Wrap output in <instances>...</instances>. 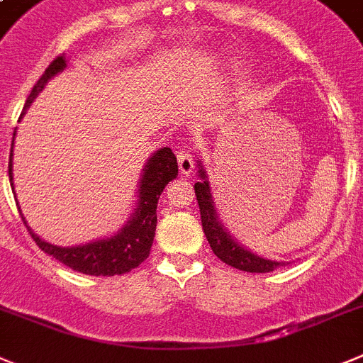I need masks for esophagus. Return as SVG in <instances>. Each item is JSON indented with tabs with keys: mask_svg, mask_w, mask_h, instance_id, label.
<instances>
[{
	"mask_svg": "<svg viewBox=\"0 0 363 363\" xmlns=\"http://www.w3.org/2000/svg\"><path fill=\"white\" fill-rule=\"evenodd\" d=\"M178 167L184 174H191L192 169H194V155H192L191 149H178Z\"/></svg>",
	"mask_w": 363,
	"mask_h": 363,
	"instance_id": "1",
	"label": "esophagus"
}]
</instances>
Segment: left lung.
<instances>
[{
  "label": "left lung",
  "mask_w": 363,
  "mask_h": 363,
  "mask_svg": "<svg viewBox=\"0 0 363 363\" xmlns=\"http://www.w3.org/2000/svg\"><path fill=\"white\" fill-rule=\"evenodd\" d=\"M199 178H201V182L194 184L196 199H198L199 205V214H201L203 232L205 235H207V241L208 245H211L212 252H214L225 264L232 266V268H238V270L242 272H250V274H268V272H274L275 268L284 264V262L262 259L259 257V255L248 252L247 248L239 247L238 242L230 238V234L225 232L221 223H219L218 214H216L214 211V201H212L207 174H205L203 169H199Z\"/></svg>",
  "instance_id": "left-lung-1"
}]
</instances>
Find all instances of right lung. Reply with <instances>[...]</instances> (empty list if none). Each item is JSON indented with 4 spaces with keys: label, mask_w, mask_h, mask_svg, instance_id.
<instances>
[{
    "label": "right lung",
    "mask_w": 363,
    "mask_h": 363,
    "mask_svg": "<svg viewBox=\"0 0 363 363\" xmlns=\"http://www.w3.org/2000/svg\"><path fill=\"white\" fill-rule=\"evenodd\" d=\"M65 68L66 57L65 53H61L50 62V66L45 69L38 84L32 88L21 116L25 115L32 101L38 97V93L45 88L46 82ZM12 147H14V142H12ZM176 174H178V164H176V156L171 151V147L156 151L155 156L149 158L144 174H142L140 189H138V207L135 208V214L129 219L128 225L113 238L88 242V245H82V247L62 248L39 239V235L30 230L25 218L21 216L23 223L28 228L35 245L45 254L52 255L53 259H57L59 262L66 264L72 270L81 272V274L86 275H109V277L111 275L128 274V272H131L133 268H136L149 257L152 239H155L156 207H158L160 194L164 192L165 185L176 178ZM9 178L10 185L14 187V184H12V149H10L9 160Z\"/></svg>",
    "instance_id": "obj_1"
}]
</instances>
